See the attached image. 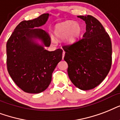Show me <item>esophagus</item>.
<instances>
[{"label":"esophagus","instance_id":"1","mask_svg":"<svg viewBox=\"0 0 120 120\" xmlns=\"http://www.w3.org/2000/svg\"><path fill=\"white\" fill-rule=\"evenodd\" d=\"M64 55H65V51H63V59L64 58Z\"/></svg>","mask_w":120,"mask_h":120}]
</instances>
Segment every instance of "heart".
<instances>
[{"label":"heart","instance_id":"heart-1","mask_svg":"<svg viewBox=\"0 0 120 120\" xmlns=\"http://www.w3.org/2000/svg\"><path fill=\"white\" fill-rule=\"evenodd\" d=\"M82 32V27L79 23L73 21H65L58 24L54 27V34L57 38L64 39L68 43H73L76 41ZM55 41L54 39H52Z\"/></svg>","mask_w":120,"mask_h":120}]
</instances>
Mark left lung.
Returning <instances> with one entry per match:
<instances>
[{"label": "left lung", "instance_id": "obj_1", "mask_svg": "<svg viewBox=\"0 0 120 120\" xmlns=\"http://www.w3.org/2000/svg\"><path fill=\"white\" fill-rule=\"evenodd\" d=\"M86 23L82 38L63 46L68 74L73 84L81 90H90L105 79L111 69L112 45L110 38L98 19L78 15Z\"/></svg>", "mask_w": 120, "mask_h": 120}]
</instances>
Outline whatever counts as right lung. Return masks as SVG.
I'll return each mask as SVG.
<instances>
[{"mask_svg":"<svg viewBox=\"0 0 120 120\" xmlns=\"http://www.w3.org/2000/svg\"><path fill=\"white\" fill-rule=\"evenodd\" d=\"M49 14L20 22L7 41V70L19 88L28 93H39L48 88L52 74L62 59L63 50L49 51L51 44L47 32L38 28L46 23ZM42 42L39 45L36 41Z\"/></svg>","mask_w":120,"mask_h":120,"instance_id":"obj_1","label":"right lung"}]
</instances>
